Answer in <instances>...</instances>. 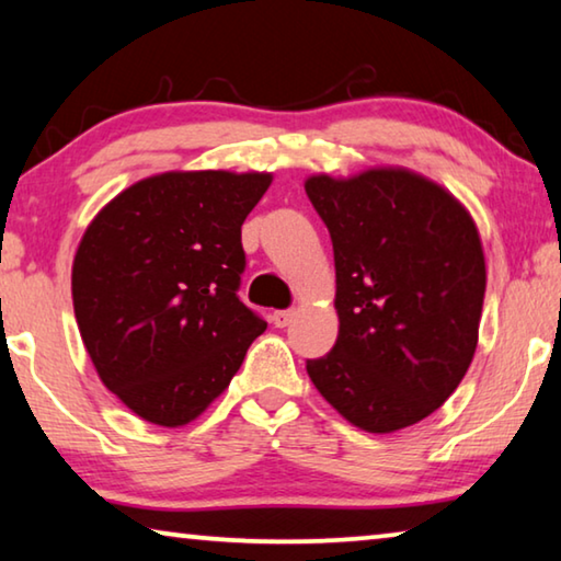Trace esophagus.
Returning a JSON list of instances; mask_svg holds the SVG:
<instances>
[{
    "mask_svg": "<svg viewBox=\"0 0 561 561\" xmlns=\"http://www.w3.org/2000/svg\"><path fill=\"white\" fill-rule=\"evenodd\" d=\"M293 318H296V310H275L273 325L275 329H286V325H290Z\"/></svg>",
    "mask_w": 561,
    "mask_h": 561,
    "instance_id": "esophagus-1",
    "label": "esophagus"
}]
</instances>
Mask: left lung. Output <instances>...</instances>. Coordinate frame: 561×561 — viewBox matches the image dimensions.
<instances>
[{
	"label": "left lung",
	"mask_w": 561,
	"mask_h": 561,
	"mask_svg": "<svg viewBox=\"0 0 561 561\" xmlns=\"http://www.w3.org/2000/svg\"><path fill=\"white\" fill-rule=\"evenodd\" d=\"M331 232L339 339L310 381L348 424L393 434L456 391L479 343L484 248L461 201L409 168L306 178Z\"/></svg>",
	"instance_id": "8db88e82"
}]
</instances>
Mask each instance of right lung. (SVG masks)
Here are the masks:
<instances>
[{
	"instance_id": "add662e5",
	"label": "right lung",
	"mask_w": 561,
	"mask_h": 561,
	"mask_svg": "<svg viewBox=\"0 0 561 561\" xmlns=\"http://www.w3.org/2000/svg\"><path fill=\"white\" fill-rule=\"evenodd\" d=\"M271 172L170 170L94 215L72 263L77 329L100 381L154 426L195 421L265 331L238 298L240 226Z\"/></svg>"
}]
</instances>
